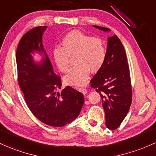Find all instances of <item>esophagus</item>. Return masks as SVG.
Listing matches in <instances>:
<instances>
[{
    "mask_svg": "<svg viewBox=\"0 0 156 156\" xmlns=\"http://www.w3.org/2000/svg\"><path fill=\"white\" fill-rule=\"evenodd\" d=\"M78 90H79V91L81 92H82V93H83V95H86V94L87 93V89H85V88H79V89H78Z\"/></svg>",
    "mask_w": 156,
    "mask_h": 156,
    "instance_id": "1",
    "label": "esophagus"
}]
</instances>
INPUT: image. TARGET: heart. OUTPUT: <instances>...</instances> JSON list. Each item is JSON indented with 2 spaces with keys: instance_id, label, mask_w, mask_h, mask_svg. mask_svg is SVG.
<instances>
[{
  "instance_id": "heart-1",
  "label": "heart",
  "mask_w": 156,
  "mask_h": 156,
  "mask_svg": "<svg viewBox=\"0 0 156 156\" xmlns=\"http://www.w3.org/2000/svg\"><path fill=\"white\" fill-rule=\"evenodd\" d=\"M69 57L74 58L75 66L64 76V82L72 86H82L88 79L90 71L96 73L103 66L107 58L105 43L80 31H71L61 41V48H55L53 58L62 73L69 70Z\"/></svg>"
}]
</instances>
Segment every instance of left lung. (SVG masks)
<instances>
[{"label":"left lung","instance_id":"8db88e82","mask_svg":"<svg viewBox=\"0 0 156 156\" xmlns=\"http://www.w3.org/2000/svg\"><path fill=\"white\" fill-rule=\"evenodd\" d=\"M93 27L104 32L110 31L105 27ZM90 83L101 98L106 126L112 130L117 129L129 112L132 87L125 50L115 35L107 39L106 61Z\"/></svg>","mask_w":156,"mask_h":156}]
</instances>
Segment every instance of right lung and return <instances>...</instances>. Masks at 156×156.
Instances as JSON below:
<instances>
[{"mask_svg": "<svg viewBox=\"0 0 156 156\" xmlns=\"http://www.w3.org/2000/svg\"><path fill=\"white\" fill-rule=\"evenodd\" d=\"M47 26L37 27L20 39L16 52L19 86L32 114L49 126H63L74 121L83 105V94L67 86L57 92L61 80L53 71L52 65L42 44ZM42 55L37 62L32 55Z\"/></svg>", "mask_w": 156, "mask_h": 156, "instance_id": "obj_1", "label": "right lung"}]
</instances>
